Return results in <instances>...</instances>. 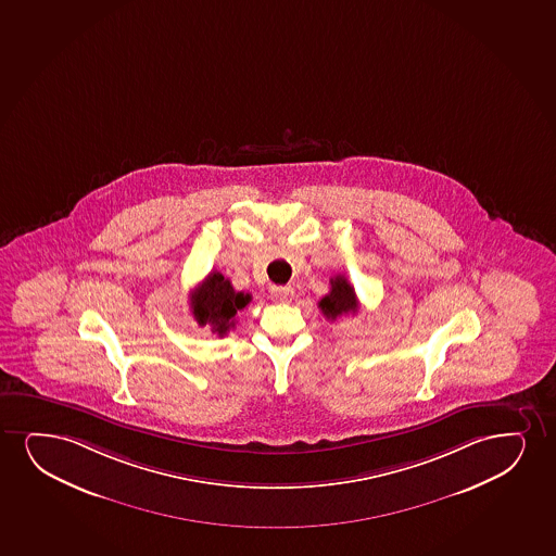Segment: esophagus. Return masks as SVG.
I'll return each mask as SVG.
<instances>
[{
    "label": "esophagus",
    "instance_id": "34e87169",
    "mask_svg": "<svg viewBox=\"0 0 556 556\" xmlns=\"http://www.w3.org/2000/svg\"><path fill=\"white\" fill-rule=\"evenodd\" d=\"M270 296L278 301V303H291L293 296H295V291H293L291 286H273L270 288Z\"/></svg>",
    "mask_w": 556,
    "mask_h": 556
}]
</instances>
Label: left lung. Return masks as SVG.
<instances>
[{
  "label": "left lung",
  "instance_id": "left-lung-1",
  "mask_svg": "<svg viewBox=\"0 0 556 556\" xmlns=\"http://www.w3.org/2000/svg\"><path fill=\"white\" fill-rule=\"evenodd\" d=\"M327 319H337L342 314H355L358 308L357 295L352 283L342 275L332 276L331 291L317 303Z\"/></svg>",
  "mask_w": 556,
  "mask_h": 556
}]
</instances>
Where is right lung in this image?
<instances>
[{
    "label": "right lung",
    "instance_id": "1",
    "mask_svg": "<svg viewBox=\"0 0 556 556\" xmlns=\"http://www.w3.org/2000/svg\"><path fill=\"white\" fill-rule=\"evenodd\" d=\"M252 301V295L235 291L231 281L219 273H211L204 278L201 288L195 289L190 296L191 312L201 327L208 325L212 332L219 337L235 327L237 312Z\"/></svg>",
    "mask_w": 556,
    "mask_h": 556
}]
</instances>
